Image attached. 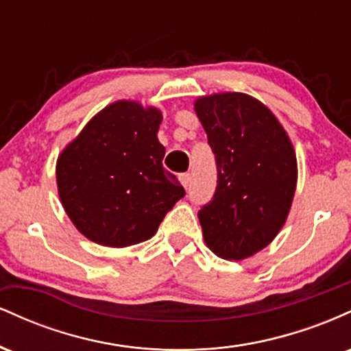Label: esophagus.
<instances>
[{"label": "esophagus", "instance_id": "obj_1", "mask_svg": "<svg viewBox=\"0 0 351 351\" xmlns=\"http://www.w3.org/2000/svg\"><path fill=\"white\" fill-rule=\"evenodd\" d=\"M180 181L184 186V189H188L189 184H191V175H189V173H183V175H180Z\"/></svg>", "mask_w": 351, "mask_h": 351}]
</instances>
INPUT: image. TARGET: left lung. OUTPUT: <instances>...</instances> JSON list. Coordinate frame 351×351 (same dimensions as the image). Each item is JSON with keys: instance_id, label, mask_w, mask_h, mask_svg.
Returning a JSON list of instances; mask_svg holds the SVG:
<instances>
[{"instance_id": "1", "label": "left lung", "mask_w": 351, "mask_h": 351, "mask_svg": "<svg viewBox=\"0 0 351 351\" xmlns=\"http://www.w3.org/2000/svg\"><path fill=\"white\" fill-rule=\"evenodd\" d=\"M195 110L217 170L213 199L198 213L204 243L223 259H245L271 244L287 219L295 152L276 115L251 95H206Z\"/></svg>"}]
</instances>
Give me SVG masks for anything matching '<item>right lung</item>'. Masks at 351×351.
Wrapping results in <instances>:
<instances>
[{
	"label": "right lung",
	"instance_id": "1",
	"mask_svg": "<svg viewBox=\"0 0 351 351\" xmlns=\"http://www.w3.org/2000/svg\"><path fill=\"white\" fill-rule=\"evenodd\" d=\"M162 112L119 100L100 110L58 158L59 198L87 239L127 247L150 239L184 196L163 168Z\"/></svg>",
	"mask_w": 351,
	"mask_h": 351
}]
</instances>
